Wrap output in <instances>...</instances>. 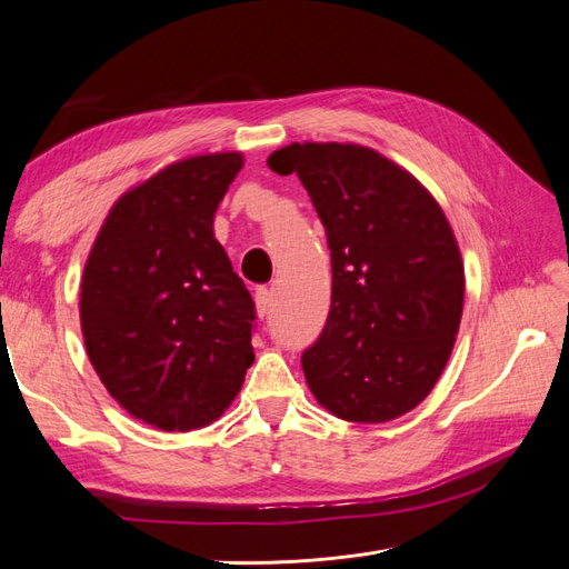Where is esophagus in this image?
Instances as JSON below:
<instances>
[{
  "instance_id": "34e87169",
  "label": "esophagus",
  "mask_w": 569,
  "mask_h": 569,
  "mask_svg": "<svg viewBox=\"0 0 569 569\" xmlns=\"http://www.w3.org/2000/svg\"><path fill=\"white\" fill-rule=\"evenodd\" d=\"M270 303H272V291L268 287H258L256 289V311L258 316H266L270 311Z\"/></svg>"
}]
</instances>
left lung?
I'll return each instance as SVG.
<instances>
[{"label": "left lung", "instance_id": "8db88e82", "mask_svg": "<svg viewBox=\"0 0 569 569\" xmlns=\"http://www.w3.org/2000/svg\"><path fill=\"white\" fill-rule=\"evenodd\" d=\"M270 170L297 173L332 256V306L301 356L318 403L351 422H387L432 391L462 316L456 237L432 194L368 147L289 144Z\"/></svg>", "mask_w": 569, "mask_h": 569}]
</instances>
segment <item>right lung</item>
I'll list each match as a JSON object with an SVG mask.
<instances>
[{"label":"right lung","instance_id":"1","mask_svg":"<svg viewBox=\"0 0 569 569\" xmlns=\"http://www.w3.org/2000/svg\"><path fill=\"white\" fill-rule=\"evenodd\" d=\"M242 153L168 166L120 197L80 284L88 356L130 416L166 432L213 422L253 363L256 306L213 237Z\"/></svg>","mask_w":569,"mask_h":569}]
</instances>
